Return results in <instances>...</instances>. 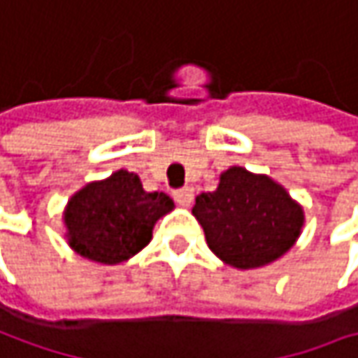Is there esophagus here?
<instances>
[{"label":"esophagus","mask_w":358,"mask_h":358,"mask_svg":"<svg viewBox=\"0 0 358 358\" xmlns=\"http://www.w3.org/2000/svg\"><path fill=\"white\" fill-rule=\"evenodd\" d=\"M174 200L178 202L180 206H190V204H192V200H194V190H192L190 186L180 188V190L174 192Z\"/></svg>","instance_id":"1"}]
</instances>
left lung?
<instances>
[{"mask_svg": "<svg viewBox=\"0 0 358 358\" xmlns=\"http://www.w3.org/2000/svg\"><path fill=\"white\" fill-rule=\"evenodd\" d=\"M192 214L208 248L222 262L248 271L280 258L301 236L303 206L264 174L232 166L214 192L196 196Z\"/></svg>", "mask_w": 358, "mask_h": 358, "instance_id": "8db88e82", "label": "left lung"}]
</instances>
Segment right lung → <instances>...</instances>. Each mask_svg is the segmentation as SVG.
Returning a JSON list of instances; mask_svg holds the SVG:
<instances>
[{
  "label": "right lung",
  "mask_w": 358,
  "mask_h": 358,
  "mask_svg": "<svg viewBox=\"0 0 358 358\" xmlns=\"http://www.w3.org/2000/svg\"><path fill=\"white\" fill-rule=\"evenodd\" d=\"M172 208L170 196L146 192L134 172L117 170L71 196L64 210L66 238L80 257L120 264L152 241L154 224Z\"/></svg>",
  "instance_id": "1"
}]
</instances>
